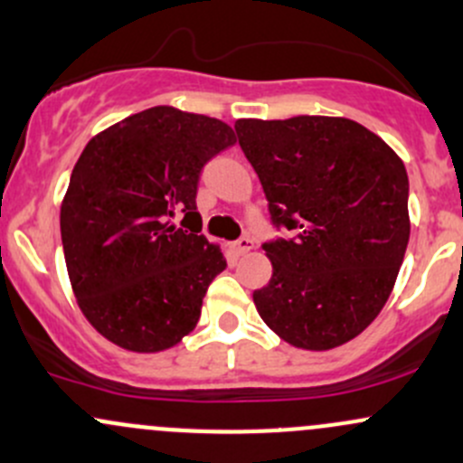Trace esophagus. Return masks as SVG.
<instances>
[{
    "label": "esophagus",
    "instance_id": "34e87169",
    "mask_svg": "<svg viewBox=\"0 0 463 463\" xmlns=\"http://www.w3.org/2000/svg\"><path fill=\"white\" fill-rule=\"evenodd\" d=\"M252 248H255V241L250 240V237H241V240H237L235 243H232V250L237 252V255H246V252H250Z\"/></svg>",
    "mask_w": 463,
    "mask_h": 463
}]
</instances>
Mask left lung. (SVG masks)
Returning a JSON list of instances; mask_svg holds the SVG:
<instances>
[{
  "mask_svg": "<svg viewBox=\"0 0 463 463\" xmlns=\"http://www.w3.org/2000/svg\"><path fill=\"white\" fill-rule=\"evenodd\" d=\"M270 220L272 277L252 298L263 323L312 352L358 336L387 303L409 243V177L383 138L349 118L235 123Z\"/></svg>",
  "mask_w": 463,
  "mask_h": 463,
  "instance_id": "left-lung-1",
  "label": "left lung"
}]
</instances>
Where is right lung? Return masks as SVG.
<instances>
[{"mask_svg": "<svg viewBox=\"0 0 463 463\" xmlns=\"http://www.w3.org/2000/svg\"><path fill=\"white\" fill-rule=\"evenodd\" d=\"M237 138L226 123L175 108L129 116L88 142L61 204V241L80 312L99 334L138 354L193 332L220 246L173 223L197 222L204 165Z\"/></svg>", "mask_w": 463, "mask_h": 463, "instance_id": "right-lung-1", "label": "right lung"}]
</instances>
